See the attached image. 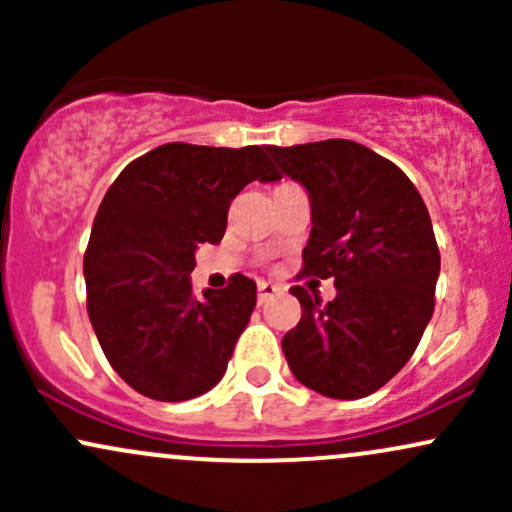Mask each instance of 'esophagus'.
<instances>
[{
    "label": "esophagus",
    "instance_id": "esophagus-1",
    "mask_svg": "<svg viewBox=\"0 0 512 512\" xmlns=\"http://www.w3.org/2000/svg\"><path fill=\"white\" fill-rule=\"evenodd\" d=\"M281 293H284V289L276 284H269V281H260V284H257V301H260V305L269 303L272 298L281 296Z\"/></svg>",
    "mask_w": 512,
    "mask_h": 512
}]
</instances>
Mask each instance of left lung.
<instances>
[{
	"label": "left lung",
	"instance_id": "obj_1",
	"mask_svg": "<svg viewBox=\"0 0 512 512\" xmlns=\"http://www.w3.org/2000/svg\"><path fill=\"white\" fill-rule=\"evenodd\" d=\"M310 197L303 274L334 279L327 305L303 286L301 322L281 339L298 383L361 399L395 378L433 315L440 252L431 216L395 163L349 139L267 146Z\"/></svg>",
	"mask_w": 512,
	"mask_h": 512
}]
</instances>
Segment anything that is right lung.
<instances>
[{"label": "right lung", "mask_w": 512, "mask_h": 512, "mask_svg": "<svg viewBox=\"0 0 512 512\" xmlns=\"http://www.w3.org/2000/svg\"><path fill=\"white\" fill-rule=\"evenodd\" d=\"M252 180H279L260 146L170 142L105 192L84 255L86 308L110 366L139 395L185 402L226 373L257 303L255 281L192 293L199 243H221L228 207Z\"/></svg>", "instance_id": "right-lung-1"}]
</instances>
